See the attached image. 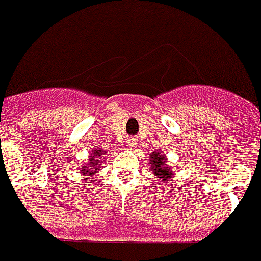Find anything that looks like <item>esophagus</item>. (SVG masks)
Listing matches in <instances>:
<instances>
[{
	"mask_svg": "<svg viewBox=\"0 0 261 261\" xmlns=\"http://www.w3.org/2000/svg\"><path fill=\"white\" fill-rule=\"evenodd\" d=\"M135 145H136V139H135V138H129V139H126V146H127V147L134 149Z\"/></svg>",
	"mask_w": 261,
	"mask_h": 261,
	"instance_id": "esophagus-1",
	"label": "esophagus"
}]
</instances>
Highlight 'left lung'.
<instances>
[{"instance_id": "1", "label": "left lung", "mask_w": 261, "mask_h": 261, "mask_svg": "<svg viewBox=\"0 0 261 261\" xmlns=\"http://www.w3.org/2000/svg\"><path fill=\"white\" fill-rule=\"evenodd\" d=\"M166 159H164L160 151H154L150 156V166L153 167V174L157 175V178H162V181H170L173 178V171L166 166Z\"/></svg>"}]
</instances>
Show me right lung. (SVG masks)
Wrapping results in <instances>:
<instances>
[{
    "label": "right lung",
    "mask_w": 261,
    "mask_h": 261,
    "mask_svg": "<svg viewBox=\"0 0 261 261\" xmlns=\"http://www.w3.org/2000/svg\"><path fill=\"white\" fill-rule=\"evenodd\" d=\"M102 156H104V151L102 150H94V153L90 154V157H88V163L81 167V173L83 174H88L90 177H94L95 173H97V170H99V167H101L98 159Z\"/></svg>",
    "instance_id": "add662e5"
}]
</instances>
